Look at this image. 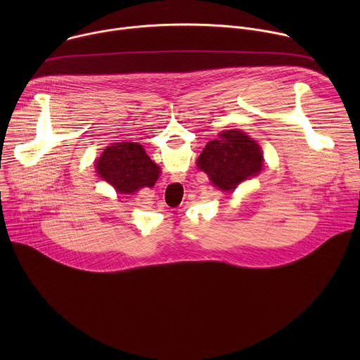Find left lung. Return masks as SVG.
I'll list each match as a JSON object with an SVG mask.
<instances>
[{
  "label": "left lung",
  "instance_id": "8db88e82",
  "mask_svg": "<svg viewBox=\"0 0 360 360\" xmlns=\"http://www.w3.org/2000/svg\"><path fill=\"white\" fill-rule=\"evenodd\" d=\"M196 165L214 186L229 192L262 171L264 155L258 142L249 135L240 129H229L205 145Z\"/></svg>",
  "mask_w": 360,
  "mask_h": 360
}]
</instances>
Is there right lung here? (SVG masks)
<instances>
[{
  "label": "right lung",
  "instance_id": "obj_1",
  "mask_svg": "<svg viewBox=\"0 0 360 360\" xmlns=\"http://www.w3.org/2000/svg\"><path fill=\"white\" fill-rule=\"evenodd\" d=\"M98 175L120 193H134L155 185L161 169L136 142H117L107 146L95 164Z\"/></svg>",
  "mask_w": 360,
  "mask_h": 360
}]
</instances>
